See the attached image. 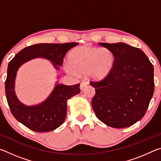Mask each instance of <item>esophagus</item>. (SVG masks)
<instances>
[{
	"label": "esophagus",
	"instance_id": "1",
	"mask_svg": "<svg viewBox=\"0 0 161 161\" xmlns=\"http://www.w3.org/2000/svg\"><path fill=\"white\" fill-rule=\"evenodd\" d=\"M87 85V82H86V81H82V82H81V84H80V89L81 90H82V89L84 88V87H85Z\"/></svg>",
	"mask_w": 161,
	"mask_h": 161
}]
</instances>
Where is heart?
<instances>
[{
  "label": "heart",
  "instance_id": "1",
  "mask_svg": "<svg viewBox=\"0 0 161 161\" xmlns=\"http://www.w3.org/2000/svg\"><path fill=\"white\" fill-rule=\"evenodd\" d=\"M67 62L64 69L68 74L76 76L86 73L89 78L101 80L113 69L114 55L108 48L83 45L70 52Z\"/></svg>",
  "mask_w": 161,
  "mask_h": 161
}]
</instances>
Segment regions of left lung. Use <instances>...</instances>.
<instances>
[{
    "label": "left lung",
    "mask_w": 161,
    "mask_h": 161,
    "mask_svg": "<svg viewBox=\"0 0 161 161\" xmlns=\"http://www.w3.org/2000/svg\"><path fill=\"white\" fill-rule=\"evenodd\" d=\"M99 44L112 52L114 65L107 77L90 82L96 91L92 108L107 126H130L145 115L153 94V66L139 48L124 42Z\"/></svg>",
    "instance_id": "8db88e82"
}]
</instances>
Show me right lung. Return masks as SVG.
<instances>
[{
  "mask_svg": "<svg viewBox=\"0 0 161 161\" xmlns=\"http://www.w3.org/2000/svg\"><path fill=\"white\" fill-rule=\"evenodd\" d=\"M77 42L40 43L24 48L9 62L5 83V95L13 116L28 129L36 132H48L63 124L67 115V102L80 92V84L67 86L57 81L54 89L42 102L28 106L16 96L15 81L18 70L23 64L35 58L50 61L57 70L62 66L65 54Z\"/></svg>",
  "mask_w": 161,
  "mask_h": 161,
  "instance_id": "1",
  "label": "right lung"
}]
</instances>
